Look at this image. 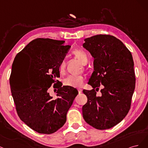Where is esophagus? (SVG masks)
Wrapping results in <instances>:
<instances>
[{
	"label": "esophagus",
	"instance_id": "34e87169",
	"mask_svg": "<svg viewBox=\"0 0 148 148\" xmlns=\"http://www.w3.org/2000/svg\"><path fill=\"white\" fill-rule=\"evenodd\" d=\"M77 90H78V92H79V93H80L81 92H82V90L81 89V88H78V89H77Z\"/></svg>",
	"mask_w": 148,
	"mask_h": 148
}]
</instances>
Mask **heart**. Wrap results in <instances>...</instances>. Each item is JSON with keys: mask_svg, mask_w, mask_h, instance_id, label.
Masks as SVG:
<instances>
[{"mask_svg": "<svg viewBox=\"0 0 148 148\" xmlns=\"http://www.w3.org/2000/svg\"><path fill=\"white\" fill-rule=\"evenodd\" d=\"M71 53L74 58L77 59L82 64H86L88 61L87 53L82 49H75ZM58 71L60 75H64L66 71V63L64 60L61 61L60 63ZM84 80L85 78L83 75H69L64 80L63 83L65 86L78 88L82 86Z\"/></svg>", "mask_w": 148, "mask_h": 148, "instance_id": "1", "label": "heart"}]
</instances>
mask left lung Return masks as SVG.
Masks as SVG:
<instances>
[{"label":"left lung","instance_id":"8db88e82","mask_svg":"<svg viewBox=\"0 0 148 148\" xmlns=\"http://www.w3.org/2000/svg\"><path fill=\"white\" fill-rule=\"evenodd\" d=\"M85 41L83 47L94 58V71L88 83L93 89L83 90L87 97L83 117L98 130L109 129L121 122L130 109L135 87L134 62L129 50L114 36L99 34Z\"/></svg>","mask_w":148,"mask_h":148}]
</instances>
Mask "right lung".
Instances as JSON below:
<instances>
[{"label": "right lung", "mask_w": 148, "mask_h": 148, "mask_svg": "<svg viewBox=\"0 0 148 148\" xmlns=\"http://www.w3.org/2000/svg\"><path fill=\"white\" fill-rule=\"evenodd\" d=\"M64 43L36 39L19 52L12 65L10 85L18 115L31 129L42 134H51L64 125L78 94L75 88L63 87L55 79L60 77L59 64L71 48ZM52 84L58 89L55 99L48 93Z\"/></svg>", "instance_id": "add662e5"}]
</instances>
